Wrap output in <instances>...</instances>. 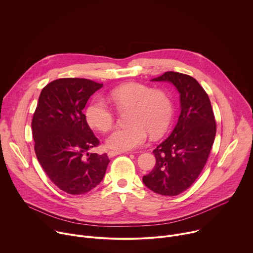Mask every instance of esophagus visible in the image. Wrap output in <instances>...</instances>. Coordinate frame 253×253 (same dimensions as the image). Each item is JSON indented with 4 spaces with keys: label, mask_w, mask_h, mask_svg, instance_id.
I'll return each instance as SVG.
<instances>
[{
    "label": "esophagus",
    "mask_w": 253,
    "mask_h": 253,
    "mask_svg": "<svg viewBox=\"0 0 253 253\" xmlns=\"http://www.w3.org/2000/svg\"><path fill=\"white\" fill-rule=\"evenodd\" d=\"M120 154H122L121 152H117V151H109L108 153H107V156L109 157V158H112V157H116V156H118V155H120Z\"/></svg>",
    "instance_id": "1"
}]
</instances>
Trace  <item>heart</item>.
Returning <instances> with one entry per match:
<instances>
[{
    "label": "heart",
    "mask_w": 253,
    "mask_h": 253,
    "mask_svg": "<svg viewBox=\"0 0 253 253\" xmlns=\"http://www.w3.org/2000/svg\"><path fill=\"white\" fill-rule=\"evenodd\" d=\"M109 97L119 108L131 107V125L116 128L106 137L105 144L109 149L120 152L134 150L146 142L148 132L158 136L166 131L172 121L173 103L165 90L128 82L112 89ZM86 120L97 130L107 131L114 126L115 115L102 98L96 97L86 109Z\"/></svg>",
    "instance_id": "1"
}]
</instances>
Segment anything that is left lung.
Returning a JSON list of instances; mask_svg holds the SVG:
<instances>
[{"mask_svg":"<svg viewBox=\"0 0 253 253\" xmlns=\"http://www.w3.org/2000/svg\"><path fill=\"white\" fill-rule=\"evenodd\" d=\"M152 81L172 83L180 93L181 114L171 134L154 151L156 165L144 184L163 196H176L198 178L212 149L216 122L208 94L187 74L168 71Z\"/></svg>","mask_w":253,"mask_h":253,"instance_id":"1","label":"left lung"}]
</instances>
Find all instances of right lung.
I'll return each mask as SVG.
<instances>
[{
  "label": "right lung",
  "instance_id": "obj_1",
  "mask_svg": "<svg viewBox=\"0 0 253 253\" xmlns=\"http://www.w3.org/2000/svg\"><path fill=\"white\" fill-rule=\"evenodd\" d=\"M101 87L85 78L56 79L42 89L33 116L36 157L49 179L71 195L95 188L109 163L106 154L90 152L99 141L82 112Z\"/></svg>",
  "mask_w": 253,
  "mask_h": 253
}]
</instances>
